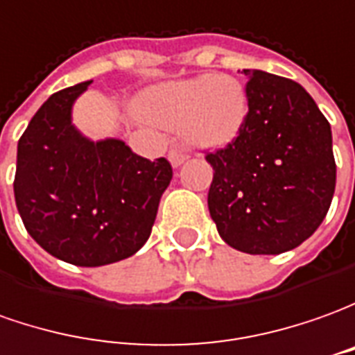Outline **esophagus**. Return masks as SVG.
Here are the masks:
<instances>
[{
    "label": "esophagus",
    "instance_id": "34e87169",
    "mask_svg": "<svg viewBox=\"0 0 355 355\" xmlns=\"http://www.w3.org/2000/svg\"><path fill=\"white\" fill-rule=\"evenodd\" d=\"M188 159V153H184L180 147H173L171 151H168V161H171V165L173 167H178V165H182L184 161Z\"/></svg>",
    "mask_w": 355,
    "mask_h": 355
}]
</instances>
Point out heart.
<instances>
[{"mask_svg": "<svg viewBox=\"0 0 355 355\" xmlns=\"http://www.w3.org/2000/svg\"><path fill=\"white\" fill-rule=\"evenodd\" d=\"M139 108L153 124L182 130L194 146L218 147L245 124L247 93L235 77L200 76L151 89Z\"/></svg>", "mask_w": 355, "mask_h": 355, "instance_id": "1", "label": "heart"}]
</instances>
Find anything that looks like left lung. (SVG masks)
Segmentation results:
<instances>
[{
  "label": "left lung",
  "instance_id": "1",
  "mask_svg": "<svg viewBox=\"0 0 355 355\" xmlns=\"http://www.w3.org/2000/svg\"><path fill=\"white\" fill-rule=\"evenodd\" d=\"M248 112L214 167L208 208L221 239L248 254H279L317 231L336 187L329 120L288 77L245 69Z\"/></svg>",
  "mask_w": 355,
  "mask_h": 355
}]
</instances>
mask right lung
I'll return each mask as SVG.
<instances>
[{
  "label": "right lung",
  "mask_w": 355,
  "mask_h": 355,
  "mask_svg": "<svg viewBox=\"0 0 355 355\" xmlns=\"http://www.w3.org/2000/svg\"><path fill=\"white\" fill-rule=\"evenodd\" d=\"M62 89L38 108L17 146L15 204L28 235L76 266H105L146 245L173 178L120 139L89 141L71 126V105L89 87Z\"/></svg>",
  "instance_id": "obj_1"
}]
</instances>
